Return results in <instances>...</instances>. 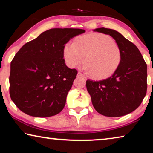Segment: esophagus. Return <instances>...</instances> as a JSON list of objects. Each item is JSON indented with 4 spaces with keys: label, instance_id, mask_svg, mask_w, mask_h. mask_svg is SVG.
I'll use <instances>...</instances> for the list:
<instances>
[{
    "label": "esophagus",
    "instance_id": "esophagus-1",
    "mask_svg": "<svg viewBox=\"0 0 153 153\" xmlns=\"http://www.w3.org/2000/svg\"><path fill=\"white\" fill-rule=\"evenodd\" d=\"M77 76H82V77H85V75H84L83 74H82L81 72H78V73H77Z\"/></svg>",
    "mask_w": 153,
    "mask_h": 153
}]
</instances>
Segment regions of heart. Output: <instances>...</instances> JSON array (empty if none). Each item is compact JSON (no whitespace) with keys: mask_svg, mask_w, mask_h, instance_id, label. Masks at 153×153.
<instances>
[{"mask_svg":"<svg viewBox=\"0 0 153 153\" xmlns=\"http://www.w3.org/2000/svg\"><path fill=\"white\" fill-rule=\"evenodd\" d=\"M64 57L70 67H76L84 61V68L94 78L101 79L112 75L121 61V50L110 36L103 33L80 36L74 43L64 47Z\"/></svg>","mask_w":153,"mask_h":153,"instance_id":"b5f03b06","label":"heart"}]
</instances>
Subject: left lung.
I'll use <instances>...</instances> for the list:
<instances>
[{
    "label": "left lung",
    "mask_w": 153,
    "mask_h": 153,
    "mask_svg": "<svg viewBox=\"0 0 153 153\" xmlns=\"http://www.w3.org/2000/svg\"><path fill=\"white\" fill-rule=\"evenodd\" d=\"M94 32L110 35L115 40L121 50V61L108 78L86 81L93 107L107 117L126 115L136 110L146 96V63L136 46L117 31L100 27Z\"/></svg>",
    "instance_id": "8db88e82"
}]
</instances>
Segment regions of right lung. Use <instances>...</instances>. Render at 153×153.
I'll list each match as a JSON object with an SVG mask.
<instances>
[{"mask_svg":"<svg viewBox=\"0 0 153 153\" xmlns=\"http://www.w3.org/2000/svg\"><path fill=\"white\" fill-rule=\"evenodd\" d=\"M85 32L76 28H54L19 49L11 63L10 97L22 112L47 117L63 109L77 71L65 63L64 47Z\"/></svg>","mask_w":153,"mask_h":153,"instance_id":"add662e5","label":"right lung"}]
</instances>
